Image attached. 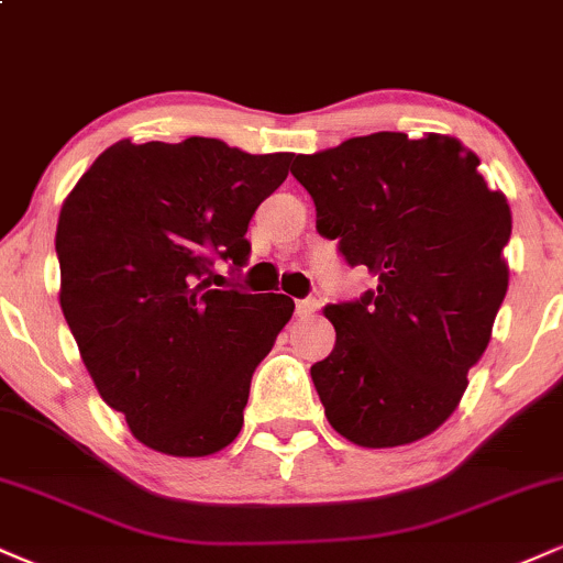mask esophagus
<instances>
[{"label":"esophagus","mask_w":563,"mask_h":563,"mask_svg":"<svg viewBox=\"0 0 563 563\" xmlns=\"http://www.w3.org/2000/svg\"><path fill=\"white\" fill-rule=\"evenodd\" d=\"M318 309H320L318 299H299L296 301V318H309V314H314Z\"/></svg>","instance_id":"34e87169"}]
</instances>
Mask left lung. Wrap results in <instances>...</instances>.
<instances>
[{"label": "left lung", "mask_w": 563, "mask_h": 563, "mask_svg": "<svg viewBox=\"0 0 563 563\" xmlns=\"http://www.w3.org/2000/svg\"><path fill=\"white\" fill-rule=\"evenodd\" d=\"M479 156L448 134L352 137L294 174L318 230L378 288L328 303L335 346L312 365L328 423L360 448H399L455 412L508 290L510 209Z\"/></svg>", "instance_id": "1"}]
</instances>
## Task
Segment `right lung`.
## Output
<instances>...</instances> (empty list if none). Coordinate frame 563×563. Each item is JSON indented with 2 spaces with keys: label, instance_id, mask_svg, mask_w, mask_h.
I'll use <instances>...</instances> for the list:
<instances>
[{
  "label": "right lung",
  "instance_id": "1",
  "mask_svg": "<svg viewBox=\"0 0 563 563\" xmlns=\"http://www.w3.org/2000/svg\"><path fill=\"white\" fill-rule=\"evenodd\" d=\"M290 158L209 137L119 140L63 200V314L100 397L145 448L203 457L241 434L251 376L294 301L214 288L211 264L243 267L251 217Z\"/></svg>",
  "mask_w": 563,
  "mask_h": 563
}]
</instances>
